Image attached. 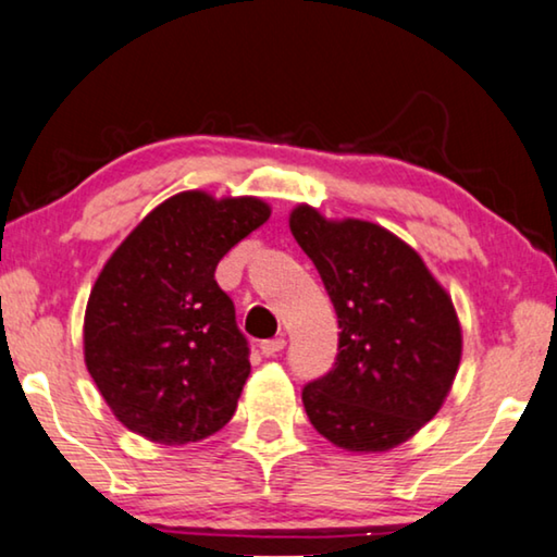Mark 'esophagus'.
I'll list each match as a JSON object with an SVG mask.
<instances>
[{
    "label": "esophagus",
    "instance_id": "1",
    "mask_svg": "<svg viewBox=\"0 0 557 557\" xmlns=\"http://www.w3.org/2000/svg\"><path fill=\"white\" fill-rule=\"evenodd\" d=\"M284 346H286V338H267V341H261V354L267 356V358H271V356H276L278 350H284Z\"/></svg>",
    "mask_w": 557,
    "mask_h": 557
}]
</instances>
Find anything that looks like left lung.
<instances>
[{
    "mask_svg": "<svg viewBox=\"0 0 557 557\" xmlns=\"http://www.w3.org/2000/svg\"><path fill=\"white\" fill-rule=\"evenodd\" d=\"M290 234L319 269L338 315V356L304 386V408L333 446L396 448L438 413L460 363V323L433 273L379 224L290 211Z\"/></svg>",
    "mask_w": 557,
    "mask_h": 557,
    "instance_id": "8db88e82",
    "label": "left lung"
}]
</instances>
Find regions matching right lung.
I'll list each match as a JSON object with an SVG mask.
<instances>
[{
    "instance_id": "1",
    "label": "right lung",
    "mask_w": 557,
    "mask_h": 557,
    "mask_svg": "<svg viewBox=\"0 0 557 557\" xmlns=\"http://www.w3.org/2000/svg\"><path fill=\"white\" fill-rule=\"evenodd\" d=\"M269 216L253 196L184 191L111 253L84 315V361L129 431L182 446L231 421L251 373L249 341L213 273Z\"/></svg>"
}]
</instances>
